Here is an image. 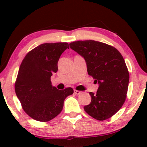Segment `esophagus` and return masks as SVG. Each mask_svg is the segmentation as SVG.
Here are the masks:
<instances>
[{
	"label": "esophagus",
	"instance_id": "1",
	"mask_svg": "<svg viewBox=\"0 0 147 147\" xmlns=\"http://www.w3.org/2000/svg\"><path fill=\"white\" fill-rule=\"evenodd\" d=\"M74 93H75L76 94H77V95H79V94L82 93V92L79 91V90H74Z\"/></svg>",
	"mask_w": 147,
	"mask_h": 147
}]
</instances>
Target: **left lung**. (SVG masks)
<instances>
[{"label": "left lung", "instance_id": "8db88e82", "mask_svg": "<svg viewBox=\"0 0 147 147\" xmlns=\"http://www.w3.org/2000/svg\"><path fill=\"white\" fill-rule=\"evenodd\" d=\"M69 47L86 60L88 73L99 84L96 94L84 110L98 120L108 119L123 105L128 92L129 73L121 53L108 44L94 40L78 41Z\"/></svg>", "mask_w": 147, "mask_h": 147}]
</instances>
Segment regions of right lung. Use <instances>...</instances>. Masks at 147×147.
<instances>
[{
	"label": "right lung",
	"mask_w": 147,
	"mask_h": 147,
	"mask_svg": "<svg viewBox=\"0 0 147 147\" xmlns=\"http://www.w3.org/2000/svg\"><path fill=\"white\" fill-rule=\"evenodd\" d=\"M67 48V43L41 44L30 51L20 65L15 93L24 111L34 120L48 122L56 117L65 98L74 93L71 88L57 90L51 82L60 56Z\"/></svg>",
	"instance_id": "obj_1"
}]
</instances>
